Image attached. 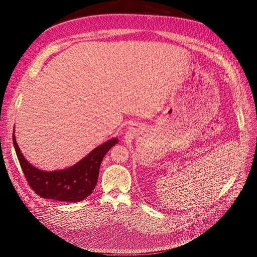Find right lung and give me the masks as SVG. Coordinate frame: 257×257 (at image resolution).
I'll use <instances>...</instances> for the list:
<instances>
[{"instance_id": "1", "label": "right lung", "mask_w": 257, "mask_h": 257, "mask_svg": "<svg viewBox=\"0 0 257 257\" xmlns=\"http://www.w3.org/2000/svg\"><path fill=\"white\" fill-rule=\"evenodd\" d=\"M12 140L21 168L32 190L42 198L63 202H80L92 193L103 157L118 142L116 138L105 142L71 168L47 172L26 160L16 141L15 130Z\"/></svg>"}]
</instances>
